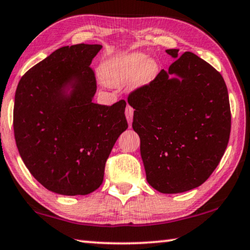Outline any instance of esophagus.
<instances>
[{
    "label": "esophagus",
    "mask_w": 250,
    "mask_h": 250,
    "mask_svg": "<svg viewBox=\"0 0 250 250\" xmlns=\"http://www.w3.org/2000/svg\"><path fill=\"white\" fill-rule=\"evenodd\" d=\"M133 114H134V109L133 107H130L128 105L127 107L125 109V115H126V120H127L129 127H132V122H133Z\"/></svg>",
    "instance_id": "34e87169"
}]
</instances>
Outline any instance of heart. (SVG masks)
<instances>
[{"label": "heart", "mask_w": 250, "mask_h": 250, "mask_svg": "<svg viewBox=\"0 0 250 250\" xmlns=\"http://www.w3.org/2000/svg\"><path fill=\"white\" fill-rule=\"evenodd\" d=\"M157 64L154 60L146 59L142 53L109 57L102 64L100 75L105 85L120 87L129 83V88L140 89L148 85L157 75Z\"/></svg>", "instance_id": "heart-1"}]
</instances>
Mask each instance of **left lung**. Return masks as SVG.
<instances>
[{"mask_svg": "<svg viewBox=\"0 0 250 250\" xmlns=\"http://www.w3.org/2000/svg\"><path fill=\"white\" fill-rule=\"evenodd\" d=\"M166 53L175 62L133 92V129L141 138L146 179L163 194L202 185L226 150L230 106L223 76L191 52Z\"/></svg>", "mask_w": 250, "mask_h": 250, "instance_id": "obj_1", "label": "left lung"}]
</instances>
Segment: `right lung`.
Returning a JSON list of instances; mask_svg holds the SVG:
<instances>
[{
    "mask_svg": "<svg viewBox=\"0 0 250 250\" xmlns=\"http://www.w3.org/2000/svg\"><path fill=\"white\" fill-rule=\"evenodd\" d=\"M100 44L63 46L27 71L15 92L13 127L20 156L53 193L87 195L102 185L105 163L127 129L125 101L93 102L89 65Z\"/></svg>",
    "mask_w": 250,
    "mask_h": 250,
    "instance_id": "right-lung-1",
    "label": "right lung"
}]
</instances>
